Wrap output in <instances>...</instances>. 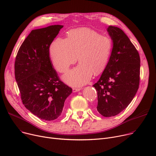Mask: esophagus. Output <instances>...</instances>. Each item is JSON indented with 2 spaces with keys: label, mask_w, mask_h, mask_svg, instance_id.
I'll list each match as a JSON object with an SVG mask.
<instances>
[{
  "label": "esophagus",
  "mask_w": 156,
  "mask_h": 156,
  "mask_svg": "<svg viewBox=\"0 0 156 156\" xmlns=\"http://www.w3.org/2000/svg\"><path fill=\"white\" fill-rule=\"evenodd\" d=\"M81 89V88H79V87H73V92H76L80 91Z\"/></svg>",
  "instance_id": "1"
}]
</instances>
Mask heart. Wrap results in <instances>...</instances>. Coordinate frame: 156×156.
Masks as SVG:
<instances>
[{
  "label": "heart",
  "mask_w": 156,
  "mask_h": 156,
  "mask_svg": "<svg viewBox=\"0 0 156 156\" xmlns=\"http://www.w3.org/2000/svg\"><path fill=\"white\" fill-rule=\"evenodd\" d=\"M112 50V40L94 30L83 28L69 32L66 38L54 40L50 47V57L55 68L66 71L77 60L80 64L62 76L73 87L88 83L93 74L98 75L107 66Z\"/></svg>",
  "instance_id": "obj_1"
}]
</instances>
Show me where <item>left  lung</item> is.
<instances>
[{
  "instance_id": "8db88e82",
  "label": "left lung",
  "mask_w": 156,
  "mask_h": 156,
  "mask_svg": "<svg viewBox=\"0 0 156 156\" xmlns=\"http://www.w3.org/2000/svg\"><path fill=\"white\" fill-rule=\"evenodd\" d=\"M113 47L107 66L93 87L97 92V109L104 117L117 115L134 98L140 83V59L128 36L121 29L108 28Z\"/></svg>"
}]
</instances>
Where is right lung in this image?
<instances>
[{"instance_id":"right-lung-1","label":"right lung","mask_w":156,"mask_h":156,"mask_svg":"<svg viewBox=\"0 0 156 156\" xmlns=\"http://www.w3.org/2000/svg\"><path fill=\"white\" fill-rule=\"evenodd\" d=\"M62 25L32 30L21 44L14 64V74L25 107L38 118L52 121L62 113L72 88L57 76L49 57V47Z\"/></svg>"}]
</instances>
